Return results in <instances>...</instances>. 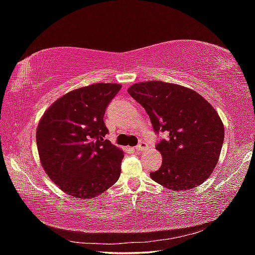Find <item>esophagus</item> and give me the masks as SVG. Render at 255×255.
Segmentation results:
<instances>
[{
    "instance_id": "1",
    "label": "esophagus",
    "mask_w": 255,
    "mask_h": 255,
    "mask_svg": "<svg viewBox=\"0 0 255 255\" xmlns=\"http://www.w3.org/2000/svg\"><path fill=\"white\" fill-rule=\"evenodd\" d=\"M146 149H148V144H146L145 142H140L139 144L135 146L136 151H144Z\"/></svg>"
}]
</instances>
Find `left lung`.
Returning <instances> with one entry per match:
<instances>
[{
	"mask_svg": "<svg viewBox=\"0 0 255 255\" xmlns=\"http://www.w3.org/2000/svg\"><path fill=\"white\" fill-rule=\"evenodd\" d=\"M128 92L149 115L155 134L168 135L156 143L163 161L151 179L176 191L201 185L217 165L225 139L214 107L196 91L165 82L134 84Z\"/></svg>",
	"mask_w": 255,
	"mask_h": 255,
	"instance_id": "left-lung-1",
	"label": "left lung"
}]
</instances>
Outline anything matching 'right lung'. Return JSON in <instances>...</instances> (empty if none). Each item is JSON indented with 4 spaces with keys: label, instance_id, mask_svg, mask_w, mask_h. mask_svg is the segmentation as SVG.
<instances>
[{
    "label": "right lung",
    "instance_id": "add662e5",
    "mask_svg": "<svg viewBox=\"0 0 255 255\" xmlns=\"http://www.w3.org/2000/svg\"><path fill=\"white\" fill-rule=\"evenodd\" d=\"M120 89L103 83L75 89L43 114L36 132L38 153L44 171L66 194L89 199L118 181L125 155L105 139L103 117Z\"/></svg>",
    "mask_w": 255,
    "mask_h": 255
}]
</instances>
